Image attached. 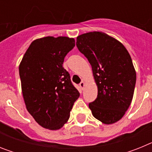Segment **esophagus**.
Listing matches in <instances>:
<instances>
[{"mask_svg":"<svg viewBox=\"0 0 152 152\" xmlns=\"http://www.w3.org/2000/svg\"><path fill=\"white\" fill-rule=\"evenodd\" d=\"M79 85H80V88L83 90L84 88V86H85V83H84V81H81V82L80 83V84H79Z\"/></svg>","mask_w":152,"mask_h":152,"instance_id":"1","label":"esophagus"}]
</instances>
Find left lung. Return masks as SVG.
Masks as SVG:
<instances>
[{"instance_id": "obj_1", "label": "left lung", "mask_w": 152, "mask_h": 152, "mask_svg": "<svg viewBox=\"0 0 152 152\" xmlns=\"http://www.w3.org/2000/svg\"><path fill=\"white\" fill-rule=\"evenodd\" d=\"M77 49L92 68L97 97L89 103L93 116L103 124L120 120L129 107L136 82V72L124 45L102 32L77 37Z\"/></svg>"}]
</instances>
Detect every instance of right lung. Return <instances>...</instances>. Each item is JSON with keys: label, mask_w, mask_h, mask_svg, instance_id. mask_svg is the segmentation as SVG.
<instances>
[{"label": "right lung", "mask_w": 152, "mask_h": 152, "mask_svg": "<svg viewBox=\"0 0 152 152\" xmlns=\"http://www.w3.org/2000/svg\"><path fill=\"white\" fill-rule=\"evenodd\" d=\"M75 45V39L67 36L37 39L32 42L19 66L26 110L45 129L63 127L80 96L62 66L64 57Z\"/></svg>", "instance_id": "obj_1"}]
</instances>
